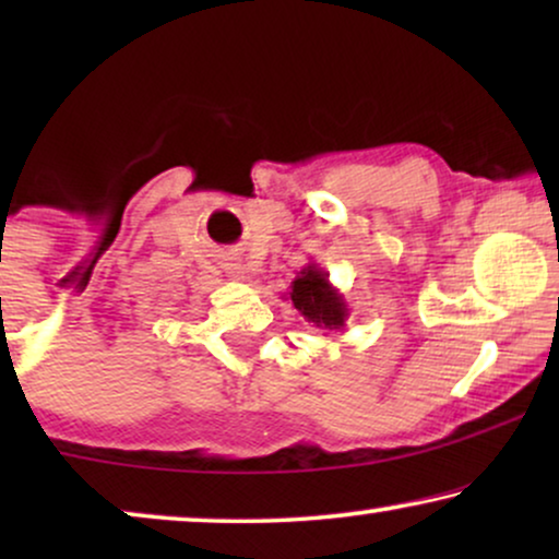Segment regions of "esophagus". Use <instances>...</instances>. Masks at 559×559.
Masks as SVG:
<instances>
[{
    "label": "esophagus",
    "mask_w": 559,
    "mask_h": 559,
    "mask_svg": "<svg viewBox=\"0 0 559 559\" xmlns=\"http://www.w3.org/2000/svg\"><path fill=\"white\" fill-rule=\"evenodd\" d=\"M224 270H226L228 274H231V277L243 280V266H241V262H236V257H228V259H226Z\"/></svg>",
    "instance_id": "esophagus-1"
}]
</instances>
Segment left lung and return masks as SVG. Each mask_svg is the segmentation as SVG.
<instances>
[{
    "label": "left lung",
    "mask_w": 559,
    "mask_h": 559,
    "mask_svg": "<svg viewBox=\"0 0 559 559\" xmlns=\"http://www.w3.org/2000/svg\"><path fill=\"white\" fill-rule=\"evenodd\" d=\"M295 310L320 331H343L348 320V305L331 285L328 272L318 264H308L297 272L287 293Z\"/></svg>",
    "instance_id": "8db88e82"
}]
</instances>
